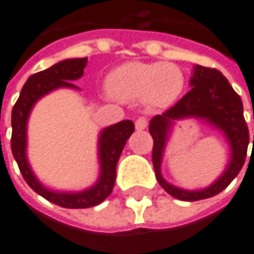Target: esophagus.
I'll return each instance as SVG.
<instances>
[{"mask_svg":"<svg viewBox=\"0 0 254 254\" xmlns=\"http://www.w3.org/2000/svg\"><path fill=\"white\" fill-rule=\"evenodd\" d=\"M146 126H148V119H146V117H138L135 120V128L137 129H144Z\"/></svg>","mask_w":254,"mask_h":254,"instance_id":"1","label":"esophagus"}]
</instances>
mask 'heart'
<instances>
[{
    "mask_svg": "<svg viewBox=\"0 0 254 254\" xmlns=\"http://www.w3.org/2000/svg\"><path fill=\"white\" fill-rule=\"evenodd\" d=\"M106 86L119 100H144L152 106H166L181 94L184 76L172 64L134 61L113 70L106 79Z\"/></svg>",
    "mask_w": 254,
    "mask_h": 254,
    "instance_id": "heart-1",
    "label": "heart"
}]
</instances>
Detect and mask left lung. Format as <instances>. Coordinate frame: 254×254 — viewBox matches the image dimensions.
I'll return each mask as SVG.
<instances>
[{
	"label": "left lung",
	"mask_w": 254,
	"mask_h": 254,
	"mask_svg": "<svg viewBox=\"0 0 254 254\" xmlns=\"http://www.w3.org/2000/svg\"><path fill=\"white\" fill-rule=\"evenodd\" d=\"M190 85L192 90L188 94H184L174 106L166 110L163 114L155 116L149 122V132L154 138L152 163L157 181L169 195L183 201L210 198L226 189L246 163L247 148L250 143L249 128L244 119L242 100L221 71H218L216 68L196 65L193 76L190 77ZM189 117L204 118L219 127L226 134L232 146V160L229 168L210 188L202 191H184L175 188L162 180L159 171L164 144L172 122Z\"/></svg>",
	"instance_id": "8db88e82"
}]
</instances>
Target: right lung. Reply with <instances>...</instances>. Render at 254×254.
<instances>
[{
  "instance_id": "right-lung-1",
  "label": "right lung",
  "mask_w": 254,
  "mask_h": 254,
  "mask_svg": "<svg viewBox=\"0 0 254 254\" xmlns=\"http://www.w3.org/2000/svg\"><path fill=\"white\" fill-rule=\"evenodd\" d=\"M88 59H65L62 62L55 64L44 71L32 74L22 86L21 94L12 110V154L18 163V168L36 193L44 196L53 204L66 209H86L100 204L106 199L114 188L116 183V168L120 154L126 144V140L134 132V123L131 120H122L113 126H108L102 131L99 138V157H100V178L93 188L77 193H64L53 192L45 189L42 184L33 175L30 166L25 157V129L27 119L30 114L33 105L44 94L50 93L61 86L66 88H76L70 80H76L83 76V70Z\"/></svg>"
}]
</instances>
